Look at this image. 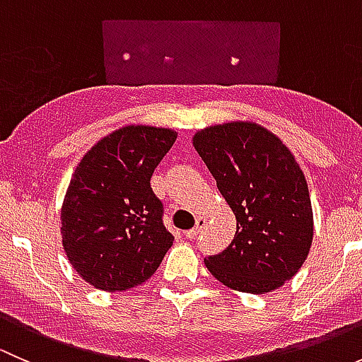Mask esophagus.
Segmentation results:
<instances>
[{
    "instance_id": "1",
    "label": "esophagus",
    "mask_w": 362,
    "mask_h": 362,
    "mask_svg": "<svg viewBox=\"0 0 362 362\" xmlns=\"http://www.w3.org/2000/svg\"><path fill=\"white\" fill-rule=\"evenodd\" d=\"M204 228V218H202L199 217L198 221H196V226L192 229H189V231H185L184 235H185V238H196V236L199 235V233H202V229Z\"/></svg>"
}]
</instances>
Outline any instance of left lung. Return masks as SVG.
I'll list each match as a JSON object with an SVG mask.
<instances>
[{
    "instance_id": "obj_1",
    "label": "left lung",
    "mask_w": 362,
    "mask_h": 362,
    "mask_svg": "<svg viewBox=\"0 0 362 362\" xmlns=\"http://www.w3.org/2000/svg\"><path fill=\"white\" fill-rule=\"evenodd\" d=\"M194 148L236 217L231 245L204 259L229 289L264 294L291 280L313 238V214L301 168L279 136L254 122L198 131Z\"/></svg>"
}]
</instances>
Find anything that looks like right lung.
I'll return each mask as SVG.
<instances>
[{
	"mask_svg": "<svg viewBox=\"0 0 362 362\" xmlns=\"http://www.w3.org/2000/svg\"><path fill=\"white\" fill-rule=\"evenodd\" d=\"M175 140L164 127L127 126L98 141L76 166L61 235L71 266L96 289L140 286L173 245L151 178Z\"/></svg>",
	"mask_w": 362,
	"mask_h": 362,
	"instance_id": "1",
	"label": "right lung"
}]
</instances>
